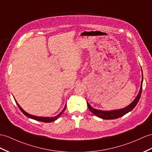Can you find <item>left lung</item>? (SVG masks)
Wrapping results in <instances>:
<instances>
[{"label":"left lung","instance_id":"left-lung-1","mask_svg":"<svg viewBox=\"0 0 152 152\" xmlns=\"http://www.w3.org/2000/svg\"><path fill=\"white\" fill-rule=\"evenodd\" d=\"M142 71V69H141ZM142 81H143V75H142V80H141V84H140V88L139 90V92L138 95H137L135 99L134 100L131 104H129L128 106L125 107L124 108L121 109H118V110H97L94 108L93 107H91L90 104L87 101V105L89 110H90L91 113H93L96 116H97L101 119H104L106 120H111V119H117V118H119L122 116H123L124 115L128 113V112H131V111L134 109L135 106L137 104L140 97V95H141L142 92Z\"/></svg>","mask_w":152,"mask_h":152}]
</instances>
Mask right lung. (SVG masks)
<instances>
[{
  "instance_id": "right-lung-1",
  "label": "right lung",
  "mask_w": 152,
  "mask_h": 152,
  "mask_svg": "<svg viewBox=\"0 0 152 152\" xmlns=\"http://www.w3.org/2000/svg\"><path fill=\"white\" fill-rule=\"evenodd\" d=\"M14 99H15V102H16V103H17V106H18V108H19V109L20 110L21 112H23V113L26 116L28 117H29V118H30V119H34V120H36V121H39L44 122V123H51V122H53V121H55V120H57V119H58V118L61 115L62 113L64 112V110H65V109H66V105H65V106H64V109L61 111V112L59 113L57 115L55 116V117H38V116L33 115H31V114H29V113H27L26 112H25V111H24V110L23 108H22L20 106V105L18 104V102H17V101L15 100V99L14 98Z\"/></svg>"
}]
</instances>
